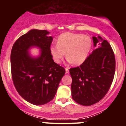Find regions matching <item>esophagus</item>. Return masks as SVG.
I'll list each match as a JSON object with an SVG mask.
<instances>
[{"instance_id":"34e87169","label":"esophagus","mask_w":126,"mask_h":126,"mask_svg":"<svg viewBox=\"0 0 126 126\" xmlns=\"http://www.w3.org/2000/svg\"><path fill=\"white\" fill-rule=\"evenodd\" d=\"M66 73H68V72H69V68H66Z\"/></svg>"}]
</instances>
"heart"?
Masks as SVG:
<instances>
[{
  "label": "heart",
  "mask_w": 126,
  "mask_h": 126,
  "mask_svg": "<svg viewBox=\"0 0 126 126\" xmlns=\"http://www.w3.org/2000/svg\"><path fill=\"white\" fill-rule=\"evenodd\" d=\"M92 46L90 36L80 33H64L58 37L57 44L50 47L54 61L60 63L66 54L67 60L79 65L87 58Z\"/></svg>",
  "instance_id": "obj_1"
}]
</instances>
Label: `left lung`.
Returning <instances> with one entry per match:
<instances>
[{"mask_svg": "<svg viewBox=\"0 0 126 126\" xmlns=\"http://www.w3.org/2000/svg\"><path fill=\"white\" fill-rule=\"evenodd\" d=\"M94 46L99 40L100 46L93 51L80 66L70 68L71 93L74 101L85 106L98 102L110 89L115 72V57L109 42L101 36L93 37Z\"/></svg>", "mask_w": 126, "mask_h": 126, "instance_id": "8db88e82", "label": "left lung"}]
</instances>
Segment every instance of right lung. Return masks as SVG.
I'll return each mask as SVG.
<instances>
[{"mask_svg": "<svg viewBox=\"0 0 126 126\" xmlns=\"http://www.w3.org/2000/svg\"><path fill=\"white\" fill-rule=\"evenodd\" d=\"M46 30L33 29L19 38L11 52L13 82L20 96L33 105H41L54 98L60 82L65 74L64 68L53 60L50 45L53 38ZM33 46L42 50L32 58L28 50Z\"/></svg>", "mask_w": 126, "mask_h": 126, "instance_id": "right-lung-1", "label": "right lung"}]
</instances>
